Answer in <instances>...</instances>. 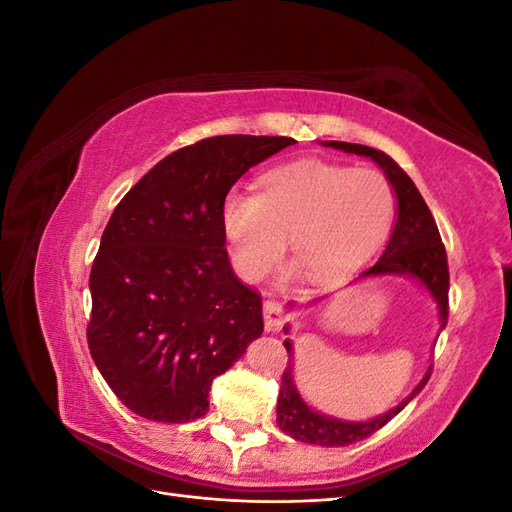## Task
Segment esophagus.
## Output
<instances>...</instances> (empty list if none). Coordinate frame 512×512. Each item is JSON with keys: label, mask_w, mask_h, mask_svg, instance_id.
Returning <instances> with one entry per match:
<instances>
[{"label": "esophagus", "mask_w": 512, "mask_h": 512, "mask_svg": "<svg viewBox=\"0 0 512 512\" xmlns=\"http://www.w3.org/2000/svg\"><path fill=\"white\" fill-rule=\"evenodd\" d=\"M262 316H265V329L267 333H275L280 331V327L284 324L286 316H284V309L282 305L277 301H265V305H262Z\"/></svg>", "instance_id": "34e87169"}]
</instances>
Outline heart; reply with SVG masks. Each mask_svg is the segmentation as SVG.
Wrapping results in <instances>:
<instances>
[{
    "label": "heart",
    "instance_id": "1",
    "mask_svg": "<svg viewBox=\"0 0 512 512\" xmlns=\"http://www.w3.org/2000/svg\"><path fill=\"white\" fill-rule=\"evenodd\" d=\"M397 198L376 170L316 158L275 166L260 194L232 188L222 200V228L235 269L256 280L288 247L314 277H333L363 262L389 235Z\"/></svg>",
    "mask_w": 512,
    "mask_h": 512
}]
</instances>
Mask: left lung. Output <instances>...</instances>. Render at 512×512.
I'll use <instances>...</instances> for the list:
<instances>
[{"label": "left lung", "instance_id": "8db88e82", "mask_svg": "<svg viewBox=\"0 0 512 512\" xmlns=\"http://www.w3.org/2000/svg\"><path fill=\"white\" fill-rule=\"evenodd\" d=\"M320 145L333 147L344 153H354V156H363L378 164L384 177L393 185V192L397 198V220L391 230L389 243H386L376 265L365 269L354 282L378 280V277H408V280L416 282L433 301H436L442 331L448 320L446 252L436 220H433L421 192L416 190L414 181L397 166L393 158H389L386 153L374 147L339 141H320ZM322 299L324 297H318L312 303H318ZM288 307H294V303H288ZM284 333H290V324H286ZM284 346L288 350V367L284 369L280 397H277V425H280V429L286 431L290 438L307 444L348 446L365 440L404 410L410 401L425 389V384L431 376L429 363L425 376L418 380L410 395L406 399H401L395 408L386 410L384 414H378L374 418H367V421H346V418L324 414L307 404L299 391L297 380H294V348L288 337L284 339Z\"/></svg>", "mask_w": 512, "mask_h": 512}]
</instances>
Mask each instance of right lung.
<instances>
[{
    "instance_id": "right-lung-1",
    "label": "right lung",
    "mask_w": 512,
    "mask_h": 512,
    "mask_svg": "<svg viewBox=\"0 0 512 512\" xmlns=\"http://www.w3.org/2000/svg\"><path fill=\"white\" fill-rule=\"evenodd\" d=\"M297 141L228 134L170 153L121 198L89 275L87 344L134 414L190 423L211 382L262 335V301L230 267L222 200Z\"/></svg>"
}]
</instances>
